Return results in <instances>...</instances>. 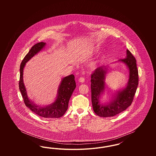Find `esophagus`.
I'll use <instances>...</instances> for the list:
<instances>
[{"mask_svg":"<svg viewBox=\"0 0 156 156\" xmlns=\"http://www.w3.org/2000/svg\"><path fill=\"white\" fill-rule=\"evenodd\" d=\"M78 81L80 82L83 83V82L85 81V78H83V77H81V78H80V79H79V80H78Z\"/></svg>","mask_w":156,"mask_h":156,"instance_id":"1","label":"esophagus"}]
</instances>
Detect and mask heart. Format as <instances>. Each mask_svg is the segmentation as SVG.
I'll return each mask as SVG.
<instances>
[{
	"instance_id": "1",
	"label": "heart",
	"mask_w": 156,
	"mask_h": 156,
	"mask_svg": "<svg viewBox=\"0 0 156 156\" xmlns=\"http://www.w3.org/2000/svg\"><path fill=\"white\" fill-rule=\"evenodd\" d=\"M97 62H93L90 64V67L91 68H95L97 66Z\"/></svg>"
}]
</instances>
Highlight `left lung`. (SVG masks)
<instances>
[{"label": "left lung", "instance_id": "left-lung-1", "mask_svg": "<svg viewBox=\"0 0 156 156\" xmlns=\"http://www.w3.org/2000/svg\"><path fill=\"white\" fill-rule=\"evenodd\" d=\"M119 61L125 63L129 70V79L126 88L119 90L108 105L100 104L99 97L105 88V77L107 67L97 68L91 75V101L94 112L100 117L114 116L125 111L131 105L139 83L138 69L136 60L128 50L126 57Z\"/></svg>", "mask_w": 156, "mask_h": 156}]
</instances>
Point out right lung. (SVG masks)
I'll use <instances>...</instances> for the list:
<instances>
[{
  "mask_svg": "<svg viewBox=\"0 0 156 156\" xmlns=\"http://www.w3.org/2000/svg\"><path fill=\"white\" fill-rule=\"evenodd\" d=\"M45 45V43L44 42H40L34 45L23 59L20 68L19 89L24 104L31 111L45 118H58L62 116L67 111L69 99L76 87L74 75H70L62 80L58 90V95L56 100L53 104L46 107H40V106H37L30 101L27 95L26 89L23 82V69L26 63L38 52H40Z\"/></svg>",
  "mask_w": 156,
  "mask_h": 156,
  "instance_id": "obj_1",
  "label": "right lung"
}]
</instances>
